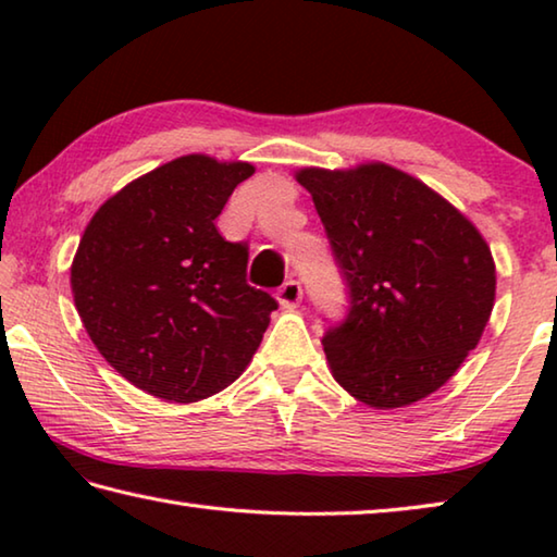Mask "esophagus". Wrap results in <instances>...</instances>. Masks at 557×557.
<instances>
[{
  "label": "esophagus",
  "mask_w": 557,
  "mask_h": 557,
  "mask_svg": "<svg viewBox=\"0 0 557 557\" xmlns=\"http://www.w3.org/2000/svg\"><path fill=\"white\" fill-rule=\"evenodd\" d=\"M299 299H301V285L297 280H287L285 285H282L280 289H277V301L285 309H292V307H297L299 305Z\"/></svg>",
  "instance_id": "1"
}]
</instances>
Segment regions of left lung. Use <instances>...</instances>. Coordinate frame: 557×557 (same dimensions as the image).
I'll return each mask as SVG.
<instances>
[{
	"label": "left lung",
	"mask_w": 557,
	"mask_h": 557,
	"mask_svg": "<svg viewBox=\"0 0 557 557\" xmlns=\"http://www.w3.org/2000/svg\"><path fill=\"white\" fill-rule=\"evenodd\" d=\"M348 312L322 336L334 379L371 408L435 393L479 344L496 270L486 240L418 178L373 162L346 172L301 169Z\"/></svg>",
	"instance_id": "1"
}]
</instances>
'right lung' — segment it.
Returning <instances> with one entry per match:
<instances>
[{"mask_svg":"<svg viewBox=\"0 0 557 557\" xmlns=\"http://www.w3.org/2000/svg\"><path fill=\"white\" fill-rule=\"evenodd\" d=\"M252 164L178 157L100 206L71 268L75 309L122 379L172 403L231 385L277 301L245 280L248 243L215 228Z\"/></svg>","mask_w":557,"mask_h":557,"instance_id":"add662e5","label":"right lung"}]
</instances>
